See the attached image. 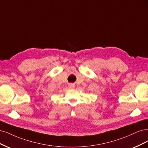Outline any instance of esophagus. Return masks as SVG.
<instances>
[{
  "instance_id": "34e87169",
  "label": "esophagus",
  "mask_w": 148,
  "mask_h": 148,
  "mask_svg": "<svg viewBox=\"0 0 148 148\" xmlns=\"http://www.w3.org/2000/svg\"><path fill=\"white\" fill-rule=\"evenodd\" d=\"M75 87V85L74 84H70L69 85V88H74Z\"/></svg>"
}]
</instances>
